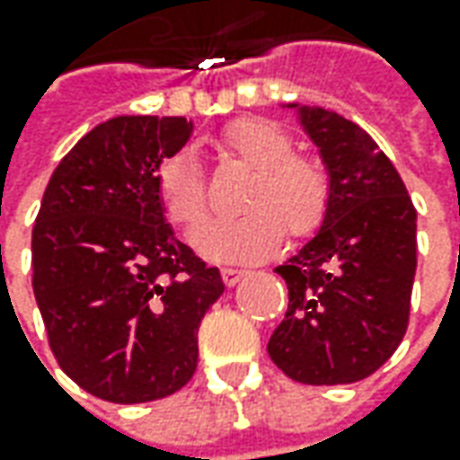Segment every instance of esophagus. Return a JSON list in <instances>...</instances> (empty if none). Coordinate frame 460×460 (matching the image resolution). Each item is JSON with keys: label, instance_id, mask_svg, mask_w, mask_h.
<instances>
[{"label": "esophagus", "instance_id": "obj_1", "mask_svg": "<svg viewBox=\"0 0 460 460\" xmlns=\"http://www.w3.org/2000/svg\"><path fill=\"white\" fill-rule=\"evenodd\" d=\"M242 278H246V270H234V267H224V270H221V279H224L229 288H234Z\"/></svg>", "mask_w": 460, "mask_h": 460}]
</instances>
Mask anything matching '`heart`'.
<instances>
[{"mask_svg":"<svg viewBox=\"0 0 460 460\" xmlns=\"http://www.w3.org/2000/svg\"><path fill=\"white\" fill-rule=\"evenodd\" d=\"M216 147L254 167L242 206L244 216L199 231L200 254L216 261H260L275 254L285 231L308 236L331 208V175L318 157L295 155L293 137L264 119H239L218 135ZM155 193L167 221L193 234L208 216V190L190 150L172 152L155 170Z\"/></svg>","mask_w":460,"mask_h":460,"instance_id":"b5f03b06","label":"heart"}]
</instances>
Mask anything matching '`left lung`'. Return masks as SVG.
<instances>
[{
  "mask_svg": "<svg viewBox=\"0 0 460 460\" xmlns=\"http://www.w3.org/2000/svg\"><path fill=\"white\" fill-rule=\"evenodd\" d=\"M331 175L323 226L279 264L288 313L270 358L303 385H351L387 361L407 331L418 267V214L400 172L358 124L297 106Z\"/></svg>",
  "mask_w": 460,
  "mask_h": 460,
  "instance_id": "8db88e82",
  "label": "left lung"
}]
</instances>
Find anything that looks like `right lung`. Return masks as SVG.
<instances>
[{"mask_svg": "<svg viewBox=\"0 0 460 460\" xmlns=\"http://www.w3.org/2000/svg\"><path fill=\"white\" fill-rule=\"evenodd\" d=\"M185 117H114L73 147L32 226V290L60 369L106 402L163 400L190 382L199 325L224 293L175 239L155 170L190 139Z\"/></svg>", "mask_w": 460, "mask_h": 460, "instance_id": "1", "label": "right lung"}]
</instances>
